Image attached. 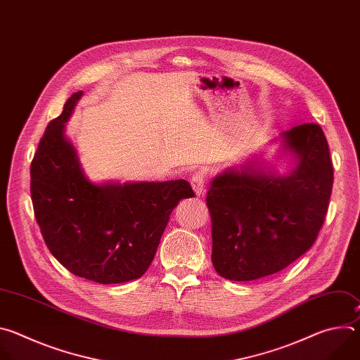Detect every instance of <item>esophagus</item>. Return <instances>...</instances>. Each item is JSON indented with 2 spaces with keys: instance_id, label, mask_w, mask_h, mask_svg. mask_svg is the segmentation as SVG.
I'll list each match as a JSON object with an SVG mask.
<instances>
[{
  "instance_id": "esophagus-1",
  "label": "esophagus",
  "mask_w": 360,
  "mask_h": 360,
  "mask_svg": "<svg viewBox=\"0 0 360 360\" xmlns=\"http://www.w3.org/2000/svg\"><path fill=\"white\" fill-rule=\"evenodd\" d=\"M191 184H192V188H193L196 196H203L205 192H207V188H205V176L202 172L193 174Z\"/></svg>"
}]
</instances>
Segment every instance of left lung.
<instances>
[{"instance_id": "left-lung-1", "label": "left lung", "mask_w": 360, "mask_h": 360, "mask_svg": "<svg viewBox=\"0 0 360 360\" xmlns=\"http://www.w3.org/2000/svg\"><path fill=\"white\" fill-rule=\"evenodd\" d=\"M271 143L289 169L281 172L261 150L211 181L212 264L229 281L289 266L315 243L328 212L333 168L322 128L297 125Z\"/></svg>"}]
</instances>
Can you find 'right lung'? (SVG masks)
<instances>
[{
    "mask_svg": "<svg viewBox=\"0 0 360 360\" xmlns=\"http://www.w3.org/2000/svg\"><path fill=\"white\" fill-rule=\"evenodd\" d=\"M82 92L51 121L31 162V199L42 238L71 274L98 283L141 278L178 202L195 193L185 179L94 182L65 134Z\"/></svg>",
    "mask_w": 360,
    "mask_h": 360,
    "instance_id": "add662e5",
    "label": "right lung"
}]
</instances>
